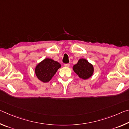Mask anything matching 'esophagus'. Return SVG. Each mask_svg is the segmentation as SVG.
<instances>
[{
	"label": "esophagus",
	"instance_id": "esophagus-1",
	"mask_svg": "<svg viewBox=\"0 0 129 129\" xmlns=\"http://www.w3.org/2000/svg\"><path fill=\"white\" fill-rule=\"evenodd\" d=\"M70 66V64H64V67H69Z\"/></svg>",
	"mask_w": 129,
	"mask_h": 129
}]
</instances>
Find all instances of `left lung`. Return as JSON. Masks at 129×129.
Here are the masks:
<instances>
[{
  "label": "left lung",
  "instance_id": "8db88e82",
  "mask_svg": "<svg viewBox=\"0 0 129 129\" xmlns=\"http://www.w3.org/2000/svg\"><path fill=\"white\" fill-rule=\"evenodd\" d=\"M73 69L78 77L83 80H86L93 75L94 68L92 64L84 58H81L77 64L73 65Z\"/></svg>",
  "mask_w": 129,
  "mask_h": 129
}]
</instances>
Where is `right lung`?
Listing matches in <instances>:
<instances>
[{
    "label": "right lung",
    "instance_id": "obj_1",
    "mask_svg": "<svg viewBox=\"0 0 129 129\" xmlns=\"http://www.w3.org/2000/svg\"><path fill=\"white\" fill-rule=\"evenodd\" d=\"M61 68L59 62L47 58L36 65L35 69L36 77L43 82H48L52 79L57 70Z\"/></svg>",
    "mask_w": 129,
    "mask_h": 129
}]
</instances>
